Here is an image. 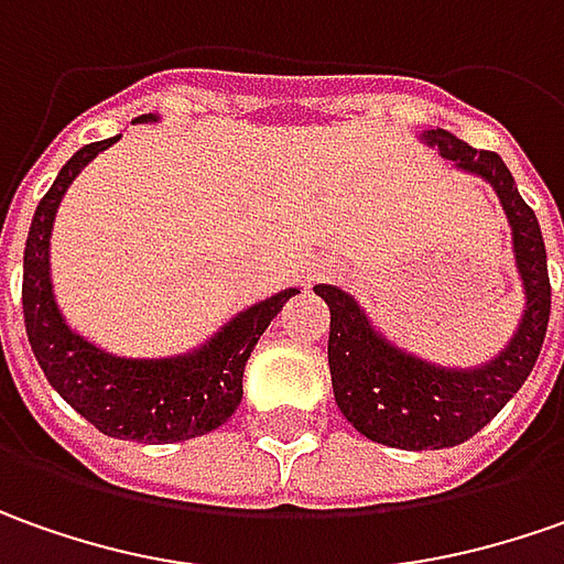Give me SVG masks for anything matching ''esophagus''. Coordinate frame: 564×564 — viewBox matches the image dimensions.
I'll list each match as a JSON object with an SVG mask.
<instances>
[{
    "mask_svg": "<svg viewBox=\"0 0 564 564\" xmlns=\"http://www.w3.org/2000/svg\"><path fill=\"white\" fill-rule=\"evenodd\" d=\"M321 271H334V264H318V268H315V278H318Z\"/></svg>",
    "mask_w": 564,
    "mask_h": 564,
    "instance_id": "34e87169",
    "label": "esophagus"
}]
</instances>
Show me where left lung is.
Segmentation results:
<instances>
[{"label": "left lung", "instance_id": "1", "mask_svg": "<svg viewBox=\"0 0 564 564\" xmlns=\"http://www.w3.org/2000/svg\"><path fill=\"white\" fill-rule=\"evenodd\" d=\"M417 140L437 149L456 171L494 186L512 230L514 271L524 305L512 337L487 361L468 368L440 365L393 343L352 293L318 283L315 293L330 308L327 365L343 417L375 443L397 449H446L475 437L534 371L550 324L546 246L531 205L521 199L512 171L496 152L471 149L456 133L431 127Z\"/></svg>", "mask_w": 564, "mask_h": 564}]
</instances>
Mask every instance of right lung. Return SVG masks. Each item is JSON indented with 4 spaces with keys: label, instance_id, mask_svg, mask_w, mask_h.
Masks as SVG:
<instances>
[{
    "label": "right lung",
    "instance_id": "obj_1",
    "mask_svg": "<svg viewBox=\"0 0 564 564\" xmlns=\"http://www.w3.org/2000/svg\"><path fill=\"white\" fill-rule=\"evenodd\" d=\"M159 121V115H140L133 124ZM118 140L121 133L77 149L33 212L21 283L28 340L52 390L93 427L108 437L137 443H181L221 427L237 412L243 399L246 361L256 343L262 340L268 324L300 293V286L249 305L224 321L199 346L162 359L108 352L77 327H70L52 286V224L74 177Z\"/></svg>",
    "mask_w": 564,
    "mask_h": 564
}]
</instances>
